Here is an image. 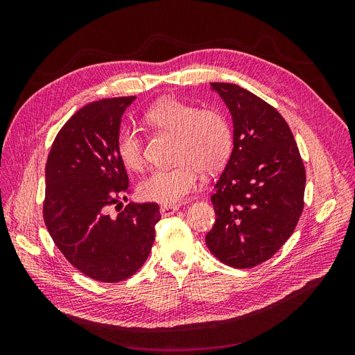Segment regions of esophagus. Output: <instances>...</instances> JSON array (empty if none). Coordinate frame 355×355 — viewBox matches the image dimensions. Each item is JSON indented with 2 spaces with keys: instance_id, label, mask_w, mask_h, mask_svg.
Instances as JSON below:
<instances>
[{
  "instance_id": "esophagus-1",
  "label": "esophagus",
  "mask_w": 355,
  "mask_h": 355,
  "mask_svg": "<svg viewBox=\"0 0 355 355\" xmlns=\"http://www.w3.org/2000/svg\"><path fill=\"white\" fill-rule=\"evenodd\" d=\"M179 207L175 206V204H164V206L159 207V211L163 216H170V214H173Z\"/></svg>"
}]
</instances>
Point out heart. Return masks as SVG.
<instances>
[{
  "label": "heart",
  "mask_w": 355,
  "mask_h": 355,
  "mask_svg": "<svg viewBox=\"0 0 355 355\" xmlns=\"http://www.w3.org/2000/svg\"><path fill=\"white\" fill-rule=\"evenodd\" d=\"M145 123L159 132L176 136L171 168H158L139 185V194L148 201L176 204L197 187L200 173H216L232 154L234 136L230 121L216 110H201L175 99L154 105L145 112ZM116 154L128 170L144 166L142 137L133 128H121L116 136Z\"/></svg>",
  "instance_id": "heart-1"
}]
</instances>
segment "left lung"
<instances>
[{
    "mask_svg": "<svg viewBox=\"0 0 355 355\" xmlns=\"http://www.w3.org/2000/svg\"><path fill=\"white\" fill-rule=\"evenodd\" d=\"M232 116L234 148L214 185L216 213L209 250L232 268L272 257L293 234L304 210L305 167L284 118L237 84L210 83Z\"/></svg>",
    "mask_w": 355,
    "mask_h": 355,
    "instance_id": "obj_1",
    "label": "left lung"
}]
</instances>
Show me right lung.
Listing matches in <instances>:
<instances>
[{
	"instance_id": "1",
	"label": "right lung",
	"mask_w": 355,
	"mask_h": 355,
	"mask_svg": "<svg viewBox=\"0 0 355 355\" xmlns=\"http://www.w3.org/2000/svg\"><path fill=\"white\" fill-rule=\"evenodd\" d=\"M135 99L83 106L60 128L46 164L42 216L51 239L71 265L102 283L123 282L145 263L161 219L155 202H128L111 213L128 192L116 136Z\"/></svg>"
}]
</instances>
